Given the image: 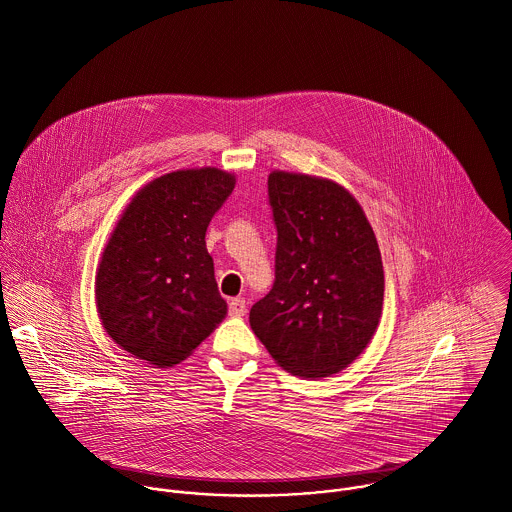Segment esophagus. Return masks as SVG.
Listing matches in <instances>:
<instances>
[{
	"instance_id": "1",
	"label": "esophagus",
	"mask_w": 512,
	"mask_h": 512,
	"mask_svg": "<svg viewBox=\"0 0 512 512\" xmlns=\"http://www.w3.org/2000/svg\"><path fill=\"white\" fill-rule=\"evenodd\" d=\"M229 313L235 315V317H243V315L247 313V303H245V299H241V297L231 299V301H229Z\"/></svg>"
}]
</instances>
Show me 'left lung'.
<instances>
[{
	"mask_svg": "<svg viewBox=\"0 0 512 512\" xmlns=\"http://www.w3.org/2000/svg\"><path fill=\"white\" fill-rule=\"evenodd\" d=\"M275 281L249 313L271 357L289 373L327 377L351 365L381 319L385 273L375 233L341 185L273 171Z\"/></svg>",
	"mask_w": 512,
	"mask_h": 512,
	"instance_id": "1",
	"label": "left lung"
}]
</instances>
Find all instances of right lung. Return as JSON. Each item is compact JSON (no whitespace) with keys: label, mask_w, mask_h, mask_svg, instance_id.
Wrapping results in <instances>:
<instances>
[{"label":"right lung","mask_w":512,"mask_h":512,"mask_svg":"<svg viewBox=\"0 0 512 512\" xmlns=\"http://www.w3.org/2000/svg\"><path fill=\"white\" fill-rule=\"evenodd\" d=\"M235 187L213 169L167 173L145 185L103 251L95 299L107 335L127 353L171 367L221 323L205 231Z\"/></svg>","instance_id":"right-lung-1"}]
</instances>
